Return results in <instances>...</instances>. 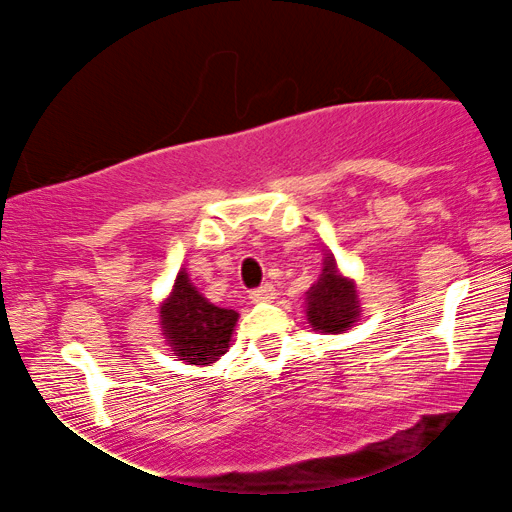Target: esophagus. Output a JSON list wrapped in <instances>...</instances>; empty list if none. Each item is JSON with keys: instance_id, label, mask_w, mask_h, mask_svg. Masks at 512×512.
<instances>
[{"instance_id": "1", "label": "esophagus", "mask_w": 512, "mask_h": 512, "mask_svg": "<svg viewBox=\"0 0 512 512\" xmlns=\"http://www.w3.org/2000/svg\"><path fill=\"white\" fill-rule=\"evenodd\" d=\"M250 298L255 303H262V301H272L274 298V286L272 284H262L257 286V289L250 291Z\"/></svg>"}]
</instances>
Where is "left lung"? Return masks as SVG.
Listing matches in <instances>:
<instances>
[{
	"label": "left lung",
	"instance_id": "obj_1",
	"mask_svg": "<svg viewBox=\"0 0 512 512\" xmlns=\"http://www.w3.org/2000/svg\"><path fill=\"white\" fill-rule=\"evenodd\" d=\"M358 315L356 289L337 274L332 262L322 269L320 281L308 291V320L315 330L344 332Z\"/></svg>",
	"mask_w": 512,
	"mask_h": 512
}]
</instances>
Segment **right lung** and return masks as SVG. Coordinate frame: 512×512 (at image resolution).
I'll return each mask as SVG.
<instances>
[{
  "label": "right lung",
  "instance_id": "obj_1",
  "mask_svg": "<svg viewBox=\"0 0 512 512\" xmlns=\"http://www.w3.org/2000/svg\"><path fill=\"white\" fill-rule=\"evenodd\" d=\"M161 320L166 327L163 332L170 346L178 351L180 361L207 366L226 354L238 313L202 298V293H197L187 274L182 272L175 279L173 296L163 305Z\"/></svg>",
  "mask_w": 512,
  "mask_h": 512
}]
</instances>
